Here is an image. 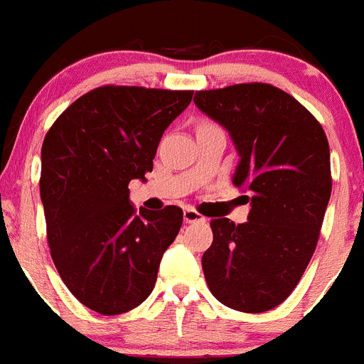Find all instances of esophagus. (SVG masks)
Returning <instances> with one entry per match:
<instances>
[{"mask_svg": "<svg viewBox=\"0 0 364 364\" xmlns=\"http://www.w3.org/2000/svg\"><path fill=\"white\" fill-rule=\"evenodd\" d=\"M183 221L196 223V221H205V218L200 214V212L194 210V208H186V210H183Z\"/></svg>", "mask_w": 364, "mask_h": 364, "instance_id": "obj_1", "label": "esophagus"}]
</instances>
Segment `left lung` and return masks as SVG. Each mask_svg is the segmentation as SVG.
<instances>
[{"instance_id":"obj_1","label":"left lung","mask_w":364,"mask_h":364,"mask_svg":"<svg viewBox=\"0 0 364 364\" xmlns=\"http://www.w3.org/2000/svg\"><path fill=\"white\" fill-rule=\"evenodd\" d=\"M194 104L228 131L239 154L232 182L251 205L246 223L210 221L205 279L228 308L267 311L292 294L318 242L333 186L326 132L303 104L265 82L203 90Z\"/></svg>"}]
</instances>
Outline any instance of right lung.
<instances>
[{
    "instance_id": "1",
    "label": "right lung",
    "mask_w": 364,
    "mask_h": 364,
    "mask_svg": "<svg viewBox=\"0 0 364 364\" xmlns=\"http://www.w3.org/2000/svg\"><path fill=\"white\" fill-rule=\"evenodd\" d=\"M193 92L100 86L72 102L42 145L41 198L48 242L72 296L120 315L152 294L182 208L134 210L129 182H145L164 131Z\"/></svg>"
}]
</instances>
